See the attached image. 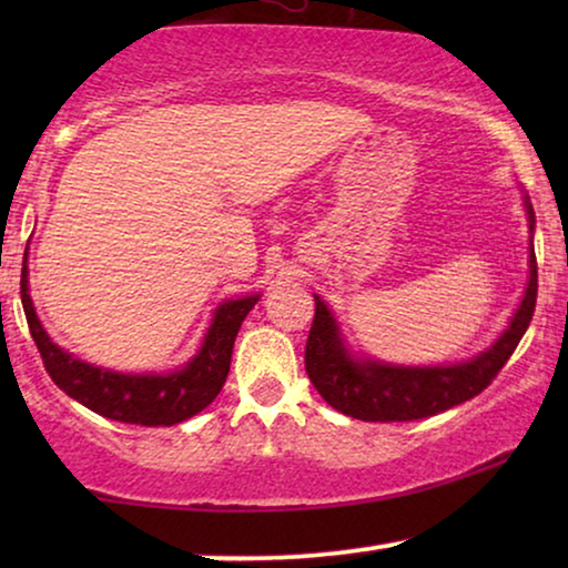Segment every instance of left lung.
<instances>
[{
    "mask_svg": "<svg viewBox=\"0 0 568 568\" xmlns=\"http://www.w3.org/2000/svg\"><path fill=\"white\" fill-rule=\"evenodd\" d=\"M530 220V245L535 230V212L530 199H525ZM538 300V263L530 247V282L519 302L509 328L499 341L476 359L447 367H398V364L354 359L341 338L336 317L315 294V317L305 346V369L310 383L323 395V400L341 414L362 422H414L442 410L460 406L484 393L499 375L509 356L515 354L519 338L532 321Z\"/></svg>",
    "mask_w": 568,
    "mask_h": 568,
    "instance_id": "left-lung-1",
    "label": "left lung"
}]
</instances>
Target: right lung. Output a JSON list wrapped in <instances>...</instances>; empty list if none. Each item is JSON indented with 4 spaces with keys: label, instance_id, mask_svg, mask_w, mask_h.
<instances>
[{
    "label": "right lung",
    "instance_id": "add662e5",
    "mask_svg": "<svg viewBox=\"0 0 568 568\" xmlns=\"http://www.w3.org/2000/svg\"><path fill=\"white\" fill-rule=\"evenodd\" d=\"M26 261H22L20 300L45 372L69 398L123 424L173 426L204 410L220 395L224 379H227L232 346H235L240 325L258 302V294H253V297L227 300L220 305L199 354L183 369L170 372V375H121V372L100 369L74 359L72 354L53 344L38 321L33 300L28 294Z\"/></svg>",
    "mask_w": 568,
    "mask_h": 568
}]
</instances>
